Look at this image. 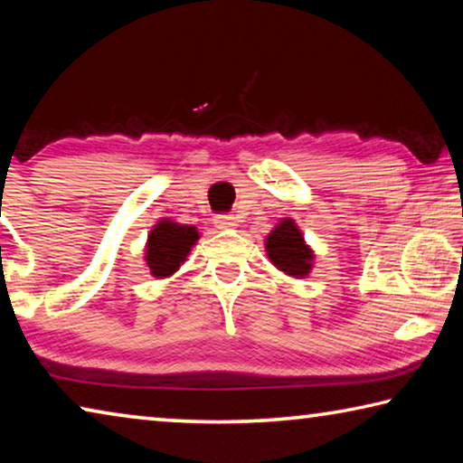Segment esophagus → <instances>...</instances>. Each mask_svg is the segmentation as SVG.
I'll return each mask as SVG.
<instances>
[{
    "label": "esophagus",
    "instance_id": "esophagus-1",
    "mask_svg": "<svg viewBox=\"0 0 463 463\" xmlns=\"http://www.w3.org/2000/svg\"><path fill=\"white\" fill-rule=\"evenodd\" d=\"M214 224L216 229H234L237 226V218L232 214H218L214 216Z\"/></svg>",
    "mask_w": 463,
    "mask_h": 463
}]
</instances>
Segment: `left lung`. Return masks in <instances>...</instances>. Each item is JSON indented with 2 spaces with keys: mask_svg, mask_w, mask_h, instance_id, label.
<instances>
[{
  "mask_svg": "<svg viewBox=\"0 0 463 463\" xmlns=\"http://www.w3.org/2000/svg\"><path fill=\"white\" fill-rule=\"evenodd\" d=\"M265 250L271 263L279 271L288 273L292 278H307L312 269L315 253L304 241L300 229H298L292 218H284L268 239H265Z\"/></svg>",
  "mask_w": 463,
  "mask_h": 463,
  "instance_id": "1",
  "label": "left lung"
}]
</instances>
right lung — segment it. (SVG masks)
Segmentation results:
<instances>
[{"label":"right lung","mask_w":463,"mask_h":463,"mask_svg":"<svg viewBox=\"0 0 463 463\" xmlns=\"http://www.w3.org/2000/svg\"><path fill=\"white\" fill-rule=\"evenodd\" d=\"M198 239L200 234L195 226L177 224L169 218L156 222L148 232L145 250V261L146 268L151 269V276L169 278L171 273H175Z\"/></svg>","instance_id":"obj_1"}]
</instances>
